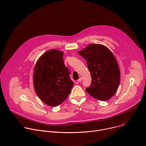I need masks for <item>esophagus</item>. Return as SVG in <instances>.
Instances as JSON below:
<instances>
[{
	"mask_svg": "<svg viewBox=\"0 0 146 146\" xmlns=\"http://www.w3.org/2000/svg\"><path fill=\"white\" fill-rule=\"evenodd\" d=\"M82 77H80V78H79V79L77 80V81L80 82H81V81H82Z\"/></svg>",
	"mask_w": 146,
	"mask_h": 146,
	"instance_id": "esophagus-1",
	"label": "esophagus"
}]
</instances>
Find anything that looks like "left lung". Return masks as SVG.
<instances>
[{"instance_id":"left-lung-1","label":"left lung","mask_w":146,"mask_h":146,"mask_svg":"<svg viewBox=\"0 0 146 146\" xmlns=\"http://www.w3.org/2000/svg\"><path fill=\"white\" fill-rule=\"evenodd\" d=\"M78 53L87 60L91 74V84L86 92L99 100L110 99L120 81V72L113 54L106 46L98 44H91Z\"/></svg>"}]
</instances>
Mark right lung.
Listing matches in <instances>:
<instances>
[{
	"label": "right lung",
	"instance_id": "1",
	"mask_svg": "<svg viewBox=\"0 0 146 146\" xmlns=\"http://www.w3.org/2000/svg\"><path fill=\"white\" fill-rule=\"evenodd\" d=\"M63 56L62 51L48 50L39 58L34 69L35 92L44 103L52 107L60 105L73 87Z\"/></svg>",
	"mask_w": 146,
	"mask_h": 146
}]
</instances>
